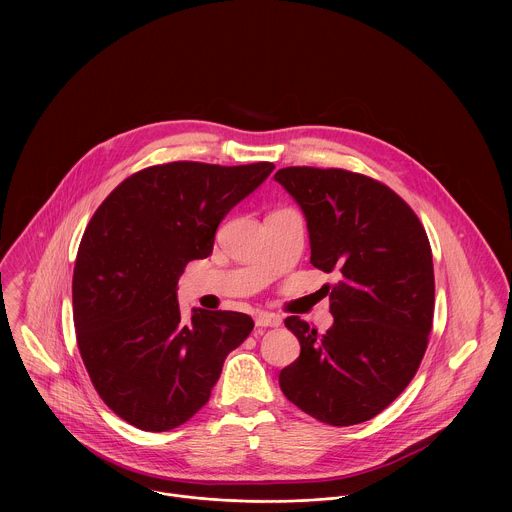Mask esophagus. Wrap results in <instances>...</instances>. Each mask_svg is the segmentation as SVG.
Segmentation results:
<instances>
[{"mask_svg":"<svg viewBox=\"0 0 512 512\" xmlns=\"http://www.w3.org/2000/svg\"><path fill=\"white\" fill-rule=\"evenodd\" d=\"M282 325V319L274 313H266V311H260L256 315V327H280Z\"/></svg>","mask_w":512,"mask_h":512,"instance_id":"34e87169","label":"esophagus"}]
</instances>
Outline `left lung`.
I'll list each match as a JSON object with an SVG mask.
<instances>
[{
  "label": "left lung",
  "instance_id": "obj_1",
  "mask_svg": "<svg viewBox=\"0 0 512 512\" xmlns=\"http://www.w3.org/2000/svg\"><path fill=\"white\" fill-rule=\"evenodd\" d=\"M274 179L305 215L311 264L339 276L325 286L335 319L325 335L286 319L301 353L280 388L319 422L361 424L400 396L424 359L436 295L428 234L390 187L361 173L286 167Z\"/></svg>",
  "mask_w": 512,
  "mask_h": 512
}]
</instances>
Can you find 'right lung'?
Instances as JSON below:
<instances>
[{"label":"right lung","mask_w":512,"mask_h":512,"mask_svg":"<svg viewBox=\"0 0 512 512\" xmlns=\"http://www.w3.org/2000/svg\"><path fill=\"white\" fill-rule=\"evenodd\" d=\"M272 171L270 161L153 165L124 179L88 222L73 274L76 343L96 392L128 424L167 432L193 418L254 329L236 311L193 309L183 323L177 282Z\"/></svg>","instance_id":"right-lung-1"}]
</instances>
